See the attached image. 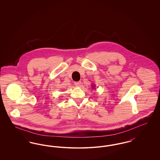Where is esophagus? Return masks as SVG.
<instances>
[{
  "instance_id": "34e87169",
  "label": "esophagus",
  "mask_w": 160,
  "mask_h": 160,
  "mask_svg": "<svg viewBox=\"0 0 160 160\" xmlns=\"http://www.w3.org/2000/svg\"><path fill=\"white\" fill-rule=\"evenodd\" d=\"M74 84H75V86L78 87L81 84V82H74Z\"/></svg>"
}]
</instances>
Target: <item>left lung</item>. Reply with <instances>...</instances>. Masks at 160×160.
Returning <instances> with one entry per match:
<instances>
[{"label": "left lung", "mask_w": 160, "mask_h": 160, "mask_svg": "<svg viewBox=\"0 0 160 160\" xmlns=\"http://www.w3.org/2000/svg\"><path fill=\"white\" fill-rule=\"evenodd\" d=\"M93 87H95V86H93Z\"/></svg>", "instance_id": "8db88e82"}]
</instances>
